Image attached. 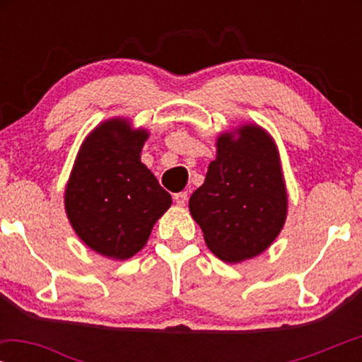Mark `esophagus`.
Instances as JSON below:
<instances>
[{
	"instance_id": "esophagus-1",
	"label": "esophagus",
	"mask_w": 362,
	"mask_h": 362,
	"mask_svg": "<svg viewBox=\"0 0 362 362\" xmlns=\"http://www.w3.org/2000/svg\"><path fill=\"white\" fill-rule=\"evenodd\" d=\"M175 201H176L177 206H186V202H187V192H186V191H185V192H176V194H175Z\"/></svg>"
}]
</instances>
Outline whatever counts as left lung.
<instances>
[{"mask_svg":"<svg viewBox=\"0 0 362 362\" xmlns=\"http://www.w3.org/2000/svg\"><path fill=\"white\" fill-rule=\"evenodd\" d=\"M216 148L189 212L207 249L227 264H239L274 244L288 214V194L279 148L260 125L222 132Z\"/></svg>","mask_w":362,"mask_h":362,"instance_id":"8db88e82","label":"left lung"}]
</instances>
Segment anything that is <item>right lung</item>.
Instances as JSON below:
<instances>
[{
    "label": "right lung",
    "instance_id": "right-lung-1",
    "mask_svg": "<svg viewBox=\"0 0 362 362\" xmlns=\"http://www.w3.org/2000/svg\"><path fill=\"white\" fill-rule=\"evenodd\" d=\"M150 136L123 117L98 123L82 141L64 191V207L83 244L113 260L146 245L171 196L141 163Z\"/></svg>",
    "mask_w": 362,
    "mask_h": 362
}]
</instances>
